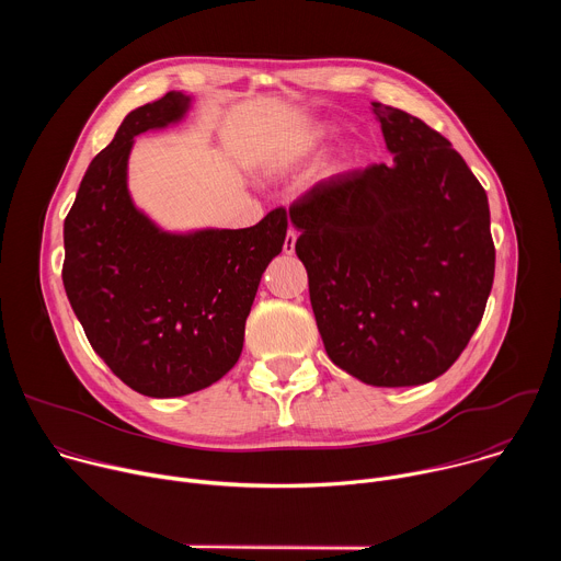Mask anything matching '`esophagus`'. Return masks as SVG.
Here are the masks:
<instances>
[{"label":"esophagus","instance_id":"obj_1","mask_svg":"<svg viewBox=\"0 0 561 561\" xmlns=\"http://www.w3.org/2000/svg\"><path fill=\"white\" fill-rule=\"evenodd\" d=\"M295 242H297V232H295V230H288V232H286V239H284V253H286V255H293V253H295Z\"/></svg>","mask_w":561,"mask_h":561}]
</instances>
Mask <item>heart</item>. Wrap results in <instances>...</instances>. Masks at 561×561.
<instances>
[{"label":"heart","mask_w":561,"mask_h":561,"mask_svg":"<svg viewBox=\"0 0 561 561\" xmlns=\"http://www.w3.org/2000/svg\"><path fill=\"white\" fill-rule=\"evenodd\" d=\"M335 135H337V126H331V124L317 126L314 130H310L308 135H304V137L297 139L295 144H290V146L279 154L277 164H279V167H288V164L297 162V159H301V157L314 152L317 148L327 146Z\"/></svg>","instance_id":"1"}]
</instances>
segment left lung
<instances>
[{
	"label": "left lung",
	"mask_w": 561,
	"mask_h": 561,
	"mask_svg": "<svg viewBox=\"0 0 561 561\" xmlns=\"http://www.w3.org/2000/svg\"><path fill=\"white\" fill-rule=\"evenodd\" d=\"M390 164L317 182L288 208L319 335L370 386H420L470 342L493 288L489 197L450 141L373 102Z\"/></svg>",
	"instance_id": "1"
}]
</instances>
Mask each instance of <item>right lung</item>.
Wrapping results in <instances>:
<instances>
[{
    "instance_id": "1",
    "label": "right lung",
    "mask_w": 561,
    "mask_h": 561,
    "mask_svg": "<svg viewBox=\"0 0 561 561\" xmlns=\"http://www.w3.org/2000/svg\"><path fill=\"white\" fill-rule=\"evenodd\" d=\"M188 106L171 91L130 111L64 221L61 279L79 324L108 368L148 397L191 394L237 364L260 279L288 228L275 208L251 228L167 232L133 204V137L180 122Z\"/></svg>"
}]
</instances>
